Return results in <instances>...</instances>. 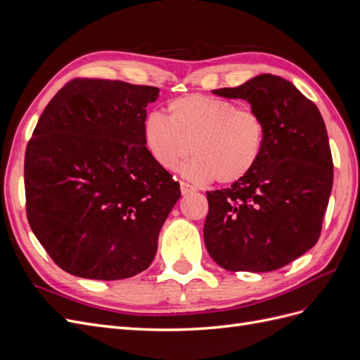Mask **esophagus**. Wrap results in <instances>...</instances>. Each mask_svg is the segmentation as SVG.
Masks as SVG:
<instances>
[{
    "label": "esophagus",
    "instance_id": "esophagus-1",
    "mask_svg": "<svg viewBox=\"0 0 360 360\" xmlns=\"http://www.w3.org/2000/svg\"><path fill=\"white\" fill-rule=\"evenodd\" d=\"M180 191H181L183 195H188V193L195 192V188L192 186V184H189L186 181H180Z\"/></svg>",
    "mask_w": 360,
    "mask_h": 360
}]
</instances>
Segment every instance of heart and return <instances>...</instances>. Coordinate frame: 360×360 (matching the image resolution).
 Segmentation results:
<instances>
[{
	"label": "heart",
	"mask_w": 360,
	"mask_h": 360,
	"mask_svg": "<svg viewBox=\"0 0 360 360\" xmlns=\"http://www.w3.org/2000/svg\"><path fill=\"white\" fill-rule=\"evenodd\" d=\"M144 143L158 165L176 171L195 156L184 174L195 181L231 184L255 168L266 141L263 118L231 101L202 94L174 99L168 118L150 112L143 126Z\"/></svg>",
	"instance_id": "heart-1"
}]
</instances>
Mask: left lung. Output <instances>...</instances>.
<instances>
[{"instance_id":"1","label":"left lung","mask_w":360,"mask_h":360,"mask_svg":"<svg viewBox=\"0 0 360 360\" xmlns=\"http://www.w3.org/2000/svg\"><path fill=\"white\" fill-rule=\"evenodd\" d=\"M213 94L249 102L266 124V141L245 179L207 192V252L230 271L281 269L311 249L321 233L333 183L324 120L290 81L270 73Z\"/></svg>"}]
</instances>
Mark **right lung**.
<instances>
[{
    "instance_id": "obj_1",
    "label": "right lung",
    "mask_w": 360,
    "mask_h": 360,
    "mask_svg": "<svg viewBox=\"0 0 360 360\" xmlns=\"http://www.w3.org/2000/svg\"><path fill=\"white\" fill-rule=\"evenodd\" d=\"M159 89L73 79L52 97L25 151L27 217L68 274L117 281L146 270L180 184L144 143Z\"/></svg>"
}]
</instances>
